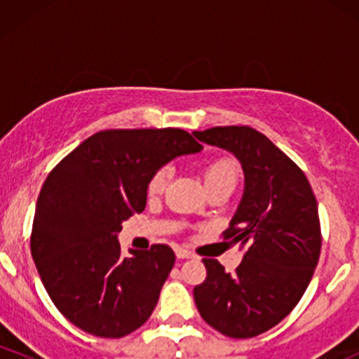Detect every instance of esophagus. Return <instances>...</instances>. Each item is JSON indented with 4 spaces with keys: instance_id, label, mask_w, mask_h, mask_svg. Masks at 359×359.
Segmentation results:
<instances>
[{
    "instance_id": "1",
    "label": "esophagus",
    "mask_w": 359,
    "mask_h": 359,
    "mask_svg": "<svg viewBox=\"0 0 359 359\" xmlns=\"http://www.w3.org/2000/svg\"><path fill=\"white\" fill-rule=\"evenodd\" d=\"M175 255H177V258H192L194 257V253H191V251L189 250H184V248H177L175 250Z\"/></svg>"
}]
</instances>
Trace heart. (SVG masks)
<instances>
[{
    "label": "heart",
    "mask_w": 359,
    "mask_h": 359,
    "mask_svg": "<svg viewBox=\"0 0 359 359\" xmlns=\"http://www.w3.org/2000/svg\"><path fill=\"white\" fill-rule=\"evenodd\" d=\"M240 170H238L236 162L229 156H217L211 160L204 168V182L208 191H216V189H233L236 187ZM168 180H170V168L160 167L150 175L147 182L148 196H158L165 191Z\"/></svg>",
    "instance_id": "1"
}]
</instances>
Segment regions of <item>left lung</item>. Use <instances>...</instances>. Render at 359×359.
<instances>
[{
	"label": "left lung",
	"instance_id": "obj_1",
	"mask_svg": "<svg viewBox=\"0 0 359 359\" xmlns=\"http://www.w3.org/2000/svg\"><path fill=\"white\" fill-rule=\"evenodd\" d=\"M228 150L245 172V192L224 240L245 250L234 273L204 258L208 277L194 287L197 311L221 334L246 339L277 325L299 304L319 262L317 201L304 172L250 126L194 131Z\"/></svg>",
	"mask_w": 359,
	"mask_h": 359
}]
</instances>
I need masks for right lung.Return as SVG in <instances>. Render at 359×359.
<instances>
[{
  "label": "right lung",
  "mask_w": 359,
  "mask_h": 359,
  "mask_svg": "<svg viewBox=\"0 0 359 359\" xmlns=\"http://www.w3.org/2000/svg\"><path fill=\"white\" fill-rule=\"evenodd\" d=\"M203 145L179 128L106 130L57 163L42 185L32 257L62 316L97 337H123L151 316L174 269L167 245L121 257L123 221L147 205V182Z\"/></svg>",
  "instance_id": "1"
}]
</instances>
